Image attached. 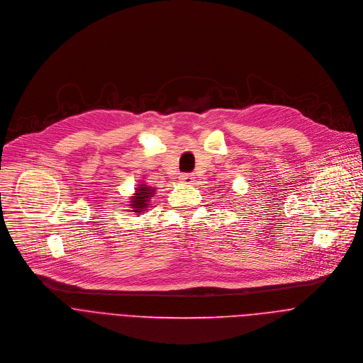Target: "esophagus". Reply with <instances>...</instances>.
<instances>
[{
  "instance_id": "34e87169",
  "label": "esophagus",
  "mask_w": 363,
  "mask_h": 363,
  "mask_svg": "<svg viewBox=\"0 0 363 363\" xmlns=\"http://www.w3.org/2000/svg\"><path fill=\"white\" fill-rule=\"evenodd\" d=\"M179 179H181V182H184V184H192L194 179H195V177H194L192 174H182V175L179 177Z\"/></svg>"
}]
</instances>
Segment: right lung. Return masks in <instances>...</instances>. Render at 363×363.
I'll use <instances>...</instances> for the list:
<instances>
[{"instance_id": "add662e5", "label": "right lung", "mask_w": 363, "mask_h": 363, "mask_svg": "<svg viewBox=\"0 0 363 363\" xmlns=\"http://www.w3.org/2000/svg\"><path fill=\"white\" fill-rule=\"evenodd\" d=\"M155 194V189H152L150 186L142 184L136 188L133 196H132V201H130V211L138 214V216H142L143 211H146L149 208V202H150V198L153 196Z\"/></svg>"}]
</instances>
